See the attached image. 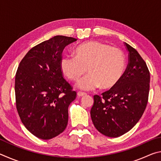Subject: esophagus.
<instances>
[{"label": "esophagus", "instance_id": "esophagus-1", "mask_svg": "<svg viewBox=\"0 0 161 161\" xmlns=\"http://www.w3.org/2000/svg\"><path fill=\"white\" fill-rule=\"evenodd\" d=\"M86 94L84 93V92H77L78 97H83V96H85Z\"/></svg>", "mask_w": 161, "mask_h": 161}]
</instances>
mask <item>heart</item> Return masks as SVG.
<instances>
[{
	"mask_svg": "<svg viewBox=\"0 0 161 161\" xmlns=\"http://www.w3.org/2000/svg\"><path fill=\"white\" fill-rule=\"evenodd\" d=\"M75 57L64 56L60 67L62 72L73 81H77L79 88L92 90L101 86L109 89L122 77L125 68L124 53L118 48L98 41H89L78 45L74 51Z\"/></svg>",
	"mask_w": 161,
	"mask_h": 161,
	"instance_id": "b5f03b06",
	"label": "heart"
}]
</instances>
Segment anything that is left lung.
<instances>
[{
  "mask_svg": "<svg viewBox=\"0 0 161 161\" xmlns=\"http://www.w3.org/2000/svg\"><path fill=\"white\" fill-rule=\"evenodd\" d=\"M129 64L115 86L102 96L94 95L91 108L92 122L104 136L124 135L138 123L148 100L150 72L146 62L134 48L124 42Z\"/></svg>",
  "mask_w": 161,
  "mask_h": 161,
  "instance_id": "obj_1",
  "label": "left lung"
}]
</instances>
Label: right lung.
Wrapping results in <instances>:
<instances>
[{
  "label": "right lung",
  "mask_w": 161,
  "mask_h": 161,
  "mask_svg": "<svg viewBox=\"0 0 161 161\" xmlns=\"http://www.w3.org/2000/svg\"><path fill=\"white\" fill-rule=\"evenodd\" d=\"M76 38L57 35L31 49L15 74V103L22 123L32 134L51 139L68 123V107L77 97L61 69L62 51Z\"/></svg>",
  "instance_id": "add662e5"
}]
</instances>
